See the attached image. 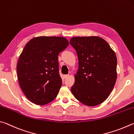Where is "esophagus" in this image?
<instances>
[{
  "mask_svg": "<svg viewBox=\"0 0 134 134\" xmlns=\"http://www.w3.org/2000/svg\"><path fill=\"white\" fill-rule=\"evenodd\" d=\"M69 75H64V77H65V78H68L69 77Z\"/></svg>",
  "mask_w": 134,
  "mask_h": 134,
  "instance_id": "esophagus-1",
  "label": "esophagus"
}]
</instances>
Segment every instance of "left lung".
<instances>
[{
  "label": "left lung",
  "instance_id": "left-lung-1",
  "mask_svg": "<svg viewBox=\"0 0 134 134\" xmlns=\"http://www.w3.org/2000/svg\"><path fill=\"white\" fill-rule=\"evenodd\" d=\"M70 44L75 49L79 62L72 94L89 107L101 104L109 97L116 81L115 53L98 36L74 37Z\"/></svg>",
  "mask_w": 134,
  "mask_h": 134
}]
</instances>
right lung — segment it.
<instances>
[{"mask_svg":"<svg viewBox=\"0 0 134 134\" xmlns=\"http://www.w3.org/2000/svg\"><path fill=\"white\" fill-rule=\"evenodd\" d=\"M69 45L63 37L39 36L32 39L19 58L17 74L21 89L30 101L43 105L57 97L62 86L58 55Z\"/></svg>","mask_w":134,"mask_h":134,"instance_id":"add662e5","label":"right lung"}]
</instances>
